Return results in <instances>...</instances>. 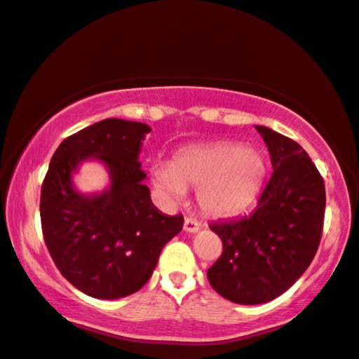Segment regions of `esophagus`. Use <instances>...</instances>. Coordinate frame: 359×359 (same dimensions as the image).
Here are the masks:
<instances>
[{
  "label": "esophagus",
  "instance_id": "esophagus-1",
  "mask_svg": "<svg viewBox=\"0 0 359 359\" xmlns=\"http://www.w3.org/2000/svg\"><path fill=\"white\" fill-rule=\"evenodd\" d=\"M201 228V223L196 220V218H192V217H186L184 218V230L188 231V233H194V231H197Z\"/></svg>",
  "mask_w": 359,
  "mask_h": 359
}]
</instances>
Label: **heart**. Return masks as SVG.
<instances>
[{
    "mask_svg": "<svg viewBox=\"0 0 359 359\" xmlns=\"http://www.w3.org/2000/svg\"><path fill=\"white\" fill-rule=\"evenodd\" d=\"M266 176V162L254 149L220 142L181 150L171 167L155 168V184L173 199L186 189H199L201 209L210 215L226 217L241 212L256 199Z\"/></svg>",
    "mask_w": 359,
    "mask_h": 359,
    "instance_id": "1",
    "label": "heart"
}]
</instances>
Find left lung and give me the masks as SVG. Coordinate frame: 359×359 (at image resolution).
Here are the masks:
<instances>
[{
	"label": "left lung",
	"instance_id": "left-lung-1",
	"mask_svg": "<svg viewBox=\"0 0 359 359\" xmlns=\"http://www.w3.org/2000/svg\"><path fill=\"white\" fill-rule=\"evenodd\" d=\"M273 173L252 214L210 223L223 251L207 278L238 304H261L292 287L318 252L325 214V186L298 142L266 126Z\"/></svg>",
	"mask_w": 359,
	"mask_h": 359
}]
</instances>
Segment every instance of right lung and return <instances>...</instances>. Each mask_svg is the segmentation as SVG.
Returning a JSON list of instances; mask_svg holds the SVG:
<instances>
[{"label":"right lung","mask_w":359,"mask_h":359,"mask_svg":"<svg viewBox=\"0 0 359 359\" xmlns=\"http://www.w3.org/2000/svg\"><path fill=\"white\" fill-rule=\"evenodd\" d=\"M150 128L108 118L66 137L51 157L40 194L41 233L55 266L77 290L116 299L141 290L162 248L184 218L163 215L142 181L139 150ZM95 156L112 175L111 189L93 198L76 193L70 175Z\"/></svg>","instance_id":"1"}]
</instances>
